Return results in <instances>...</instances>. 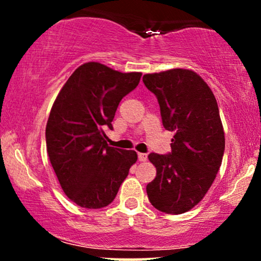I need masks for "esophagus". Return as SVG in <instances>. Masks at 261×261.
<instances>
[{"label":"esophagus","mask_w":261,"mask_h":261,"mask_svg":"<svg viewBox=\"0 0 261 261\" xmlns=\"http://www.w3.org/2000/svg\"><path fill=\"white\" fill-rule=\"evenodd\" d=\"M137 157H139V161L140 162H146V161H147V154H146V153H139V154H137Z\"/></svg>","instance_id":"1"}]
</instances>
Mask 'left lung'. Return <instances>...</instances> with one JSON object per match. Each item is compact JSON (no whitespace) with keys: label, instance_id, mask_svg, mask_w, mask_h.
Returning <instances> with one entry per match:
<instances>
[{"label":"left lung","instance_id":"8db88e82","mask_svg":"<svg viewBox=\"0 0 261 261\" xmlns=\"http://www.w3.org/2000/svg\"><path fill=\"white\" fill-rule=\"evenodd\" d=\"M142 81L157 98L164 128L174 133L168 154H148L157 169L146 188L149 202L166 214H184L201 201L222 163L224 133L216 98L190 70L145 74Z\"/></svg>","mask_w":261,"mask_h":261}]
</instances>
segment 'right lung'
<instances>
[{
    "instance_id": "right-lung-1",
    "label": "right lung",
    "mask_w": 261,
    "mask_h": 261,
    "mask_svg": "<svg viewBox=\"0 0 261 261\" xmlns=\"http://www.w3.org/2000/svg\"><path fill=\"white\" fill-rule=\"evenodd\" d=\"M140 80V72L87 62L71 74L54 103L45 130L47 154L64 193L81 207L113 202L137 161L135 151L108 146L104 128H113L119 103Z\"/></svg>"
}]
</instances>
